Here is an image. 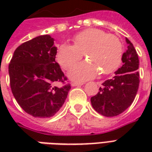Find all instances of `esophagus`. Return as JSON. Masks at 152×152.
I'll use <instances>...</instances> for the list:
<instances>
[{
	"label": "esophagus",
	"mask_w": 152,
	"mask_h": 152,
	"mask_svg": "<svg viewBox=\"0 0 152 152\" xmlns=\"http://www.w3.org/2000/svg\"><path fill=\"white\" fill-rule=\"evenodd\" d=\"M84 83L80 82V81H75V82L72 83V86H82Z\"/></svg>",
	"instance_id": "34e87169"
}]
</instances>
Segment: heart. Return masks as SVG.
Returning <instances> with one entry per match:
<instances>
[{"label": "heart", "instance_id": "b5f03b06", "mask_svg": "<svg viewBox=\"0 0 152 152\" xmlns=\"http://www.w3.org/2000/svg\"><path fill=\"white\" fill-rule=\"evenodd\" d=\"M73 45L63 44L57 51V60L64 70L82 58L85 54L88 61L73 66L69 76L76 80L94 78L100 72L110 74L120 65L123 52L121 40L114 34L98 28H89L80 31L73 37Z\"/></svg>", "mask_w": 152, "mask_h": 152}]
</instances>
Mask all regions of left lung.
<instances>
[{
  "label": "left lung",
  "mask_w": 152,
  "mask_h": 152,
  "mask_svg": "<svg viewBox=\"0 0 152 152\" xmlns=\"http://www.w3.org/2000/svg\"><path fill=\"white\" fill-rule=\"evenodd\" d=\"M128 50L122 55L123 65L115 76L102 84L99 93L91 98L93 107L104 116L118 115L132 104L139 86V60L130 40L125 38Z\"/></svg>",
  "instance_id": "obj_1"
}]
</instances>
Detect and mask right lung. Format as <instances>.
Segmentation results:
<instances>
[{"mask_svg":"<svg viewBox=\"0 0 152 152\" xmlns=\"http://www.w3.org/2000/svg\"><path fill=\"white\" fill-rule=\"evenodd\" d=\"M53 40L44 35L26 41L15 50L9 64L12 94L22 108L34 117L54 115L71 89L55 61Z\"/></svg>","mask_w":152,"mask_h":152,"instance_id":"1","label":"right lung"}]
</instances>
